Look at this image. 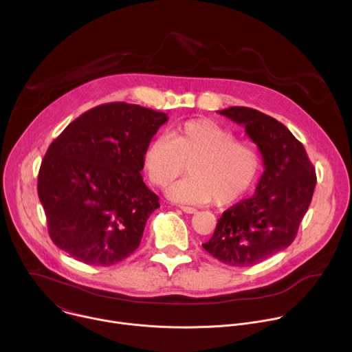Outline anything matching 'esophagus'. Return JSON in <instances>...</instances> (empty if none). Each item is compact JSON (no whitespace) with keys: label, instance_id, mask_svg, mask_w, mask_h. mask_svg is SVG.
<instances>
[{"label":"esophagus","instance_id":"34e87169","mask_svg":"<svg viewBox=\"0 0 352 352\" xmlns=\"http://www.w3.org/2000/svg\"><path fill=\"white\" fill-rule=\"evenodd\" d=\"M184 213H186V214H195V213H197V210L195 209V208H189V206H181L179 208Z\"/></svg>","mask_w":352,"mask_h":352}]
</instances>
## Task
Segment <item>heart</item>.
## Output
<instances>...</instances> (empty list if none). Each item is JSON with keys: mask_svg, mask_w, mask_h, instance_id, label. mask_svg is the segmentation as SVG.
<instances>
[{"mask_svg": "<svg viewBox=\"0 0 352 352\" xmlns=\"http://www.w3.org/2000/svg\"><path fill=\"white\" fill-rule=\"evenodd\" d=\"M170 136L159 135L147 144L143 167L150 182L166 186L188 164L189 175L167 190L175 202L232 204L250 189L261 173L259 150L235 140V133L217 122L186 121L173 128Z\"/></svg>", "mask_w": 352, "mask_h": 352, "instance_id": "1", "label": "heart"}]
</instances>
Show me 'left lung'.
<instances>
[{"label":"left lung","mask_w":352,"mask_h":352,"mask_svg":"<svg viewBox=\"0 0 352 352\" xmlns=\"http://www.w3.org/2000/svg\"><path fill=\"white\" fill-rule=\"evenodd\" d=\"M217 113L245 128L259 147L265 171L255 195L226 210L202 245L226 265L249 267L292 243L311 205L316 174L302 143L277 120L248 107Z\"/></svg>","instance_id":"8db88e82"}]
</instances>
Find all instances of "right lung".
<instances>
[{
	"label": "right lung",
	"mask_w": 352,
	"mask_h": 352,
	"mask_svg": "<svg viewBox=\"0 0 352 352\" xmlns=\"http://www.w3.org/2000/svg\"><path fill=\"white\" fill-rule=\"evenodd\" d=\"M167 114L138 104L94 107L52 143L37 193L48 234L74 259L116 265L138 249L159 196L140 175L143 155Z\"/></svg>",
	"instance_id": "1"
}]
</instances>
